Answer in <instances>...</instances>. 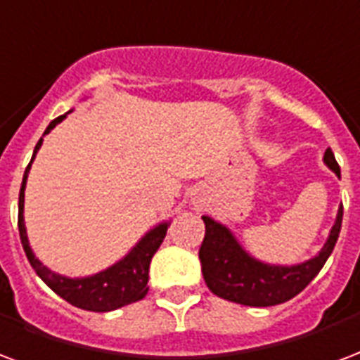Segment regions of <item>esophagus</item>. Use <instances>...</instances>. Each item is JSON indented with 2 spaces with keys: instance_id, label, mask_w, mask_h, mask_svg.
<instances>
[{
  "instance_id": "1",
  "label": "esophagus",
  "mask_w": 360,
  "mask_h": 360,
  "mask_svg": "<svg viewBox=\"0 0 360 360\" xmlns=\"http://www.w3.org/2000/svg\"><path fill=\"white\" fill-rule=\"evenodd\" d=\"M193 202H194V204H198V202H200V196H196V194H193Z\"/></svg>"
}]
</instances>
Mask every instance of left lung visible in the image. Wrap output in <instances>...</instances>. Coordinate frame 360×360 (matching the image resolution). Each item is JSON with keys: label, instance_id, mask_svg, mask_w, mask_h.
Returning a JSON list of instances; mask_svg holds the SVG:
<instances>
[{"label": "left lung", "instance_id": "1", "mask_svg": "<svg viewBox=\"0 0 360 360\" xmlns=\"http://www.w3.org/2000/svg\"><path fill=\"white\" fill-rule=\"evenodd\" d=\"M322 160L340 177V166L330 148H326ZM202 219L206 225V236L198 257L207 288L227 302L248 307H271L300 294L324 267L340 236L343 206L338 207L336 221L321 252L297 265H271L259 262L242 248L227 225L210 215H202Z\"/></svg>", "mask_w": 360, "mask_h": 360}]
</instances>
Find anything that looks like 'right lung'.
Here are the masks:
<instances>
[{"label": "right lung", "instance_id": "add662e5", "mask_svg": "<svg viewBox=\"0 0 360 360\" xmlns=\"http://www.w3.org/2000/svg\"><path fill=\"white\" fill-rule=\"evenodd\" d=\"M68 110L63 116L55 118L47 126L41 139L34 148L32 160L26 172H24L22 185H20V194H18V233H20V242H22L24 254L28 257V262L36 271V275L49 286L57 295L63 300L72 303L74 307L85 309V311H95V313H106V311H114V309L124 307L129 303H135L143 300L148 292V267H150V259L156 254L160 244L164 242V236L169 227V221L158 223L156 227L150 229L145 236H141V240L127 252L120 262H116L105 271H98L95 275L79 276V278H70V276L58 275L51 269H47L44 263L39 262L36 254L32 252L30 242H28V234H26V225H24V188H26V179L30 173V166L36 154H38L39 146L44 143V137L51 131L53 127L60 124L63 120L70 114Z\"/></svg>", "mask_w": 360, "mask_h": 360}]
</instances>
